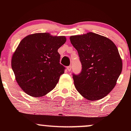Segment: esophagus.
<instances>
[{
	"label": "esophagus",
	"instance_id": "obj_1",
	"mask_svg": "<svg viewBox=\"0 0 131 131\" xmlns=\"http://www.w3.org/2000/svg\"><path fill=\"white\" fill-rule=\"evenodd\" d=\"M67 70L68 71H70L71 70V66H68V67H67Z\"/></svg>",
	"mask_w": 131,
	"mask_h": 131
}]
</instances>
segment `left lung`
Returning a JSON list of instances; mask_svg holds the SVG:
<instances>
[{
	"label": "left lung",
	"mask_w": 131,
	"mask_h": 131,
	"mask_svg": "<svg viewBox=\"0 0 131 131\" xmlns=\"http://www.w3.org/2000/svg\"><path fill=\"white\" fill-rule=\"evenodd\" d=\"M70 41L82 64L78 74H73L75 88L82 97L97 100L115 88L122 71V60L111 40L94 32L73 36Z\"/></svg>",
	"instance_id": "left-lung-1"
}]
</instances>
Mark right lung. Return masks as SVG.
<instances>
[{
  "label": "right lung",
  "mask_w": 131,
  "mask_h": 131,
  "mask_svg": "<svg viewBox=\"0 0 131 131\" xmlns=\"http://www.w3.org/2000/svg\"><path fill=\"white\" fill-rule=\"evenodd\" d=\"M64 36L36 33L25 37L13 55L12 68L23 91L32 97L43 96L53 90L64 73L58 49Z\"/></svg>",
  "instance_id": "right-lung-1"
}]
</instances>
